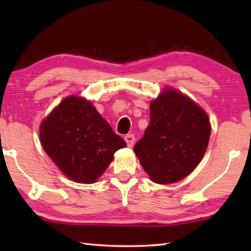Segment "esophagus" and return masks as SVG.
I'll return each instance as SVG.
<instances>
[{"label": "esophagus", "instance_id": "esophagus-1", "mask_svg": "<svg viewBox=\"0 0 251 251\" xmlns=\"http://www.w3.org/2000/svg\"><path fill=\"white\" fill-rule=\"evenodd\" d=\"M124 139H125V142H126L127 146H128V147H131V146L134 145V142H135V136H134L133 134H128V135H126L125 137H124Z\"/></svg>", "mask_w": 251, "mask_h": 251}]
</instances>
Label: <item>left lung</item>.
<instances>
[{
	"label": "left lung",
	"instance_id": "1",
	"mask_svg": "<svg viewBox=\"0 0 251 251\" xmlns=\"http://www.w3.org/2000/svg\"><path fill=\"white\" fill-rule=\"evenodd\" d=\"M151 122L134 151L157 184H172L201 163L210 137L207 114L181 93L167 90L151 103Z\"/></svg>",
	"mask_w": 251,
	"mask_h": 251
}]
</instances>
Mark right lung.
I'll return each mask as SVG.
<instances>
[{
  "label": "right lung",
  "instance_id": "1",
  "mask_svg": "<svg viewBox=\"0 0 251 251\" xmlns=\"http://www.w3.org/2000/svg\"><path fill=\"white\" fill-rule=\"evenodd\" d=\"M41 143L55 165L74 181L97 180L126 146L91 101L70 96L42 123Z\"/></svg>",
  "mask_w": 251,
  "mask_h": 251
}]
</instances>
